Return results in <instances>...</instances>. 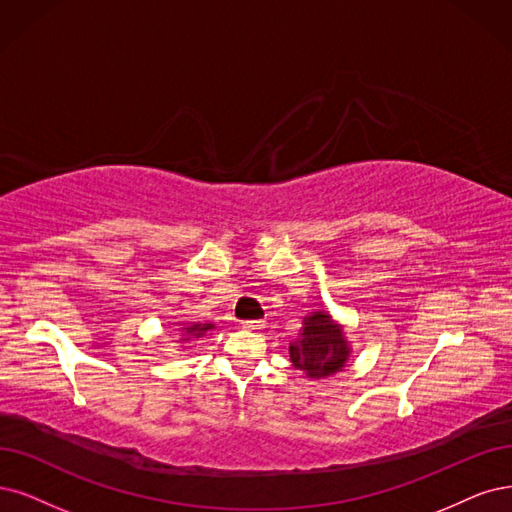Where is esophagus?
I'll use <instances>...</instances> for the list:
<instances>
[{
	"instance_id": "34e87169",
	"label": "esophagus",
	"mask_w": 512,
	"mask_h": 512,
	"mask_svg": "<svg viewBox=\"0 0 512 512\" xmlns=\"http://www.w3.org/2000/svg\"><path fill=\"white\" fill-rule=\"evenodd\" d=\"M242 329H246V331H259V329H263V320H244Z\"/></svg>"
}]
</instances>
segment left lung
Listing matches in <instances>:
<instances>
[{
	"label": "left lung",
	"mask_w": 512,
	"mask_h": 512,
	"mask_svg": "<svg viewBox=\"0 0 512 512\" xmlns=\"http://www.w3.org/2000/svg\"><path fill=\"white\" fill-rule=\"evenodd\" d=\"M289 352L295 369L320 380L344 367L350 348L342 329L333 325L327 312H312V316H306L304 331L289 346Z\"/></svg>",
	"instance_id": "8db88e82"
}]
</instances>
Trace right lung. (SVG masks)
Listing matches in <instances>:
<instances>
[{"mask_svg": "<svg viewBox=\"0 0 512 512\" xmlns=\"http://www.w3.org/2000/svg\"><path fill=\"white\" fill-rule=\"evenodd\" d=\"M215 329L213 325H189L185 327V337L183 339H194V337H202L206 331Z\"/></svg>", "mask_w": 512, "mask_h": 512, "instance_id": "1", "label": "right lung"}]
</instances>
